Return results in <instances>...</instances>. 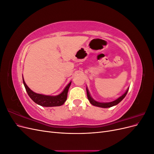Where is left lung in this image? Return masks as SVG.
Returning <instances> with one entry per match:
<instances>
[{"mask_svg": "<svg viewBox=\"0 0 154 154\" xmlns=\"http://www.w3.org/2000/svg\"><path fill=\"white\" fill-rule=\"evenodd\" d=\"M128 89L129 88H128L127 91L125 92V93L124 94H123L122 96H120L119 98H118L116 100L114 101H112V102H109V103H100V102H97V101H94V100H93L92 97H91L90 96V94L89 92H88V91L87 89V88H86L87 90V97H88V101H90V103L94 106H99V107H102V108H109V107H111V106H113L114 105H118L119 102L122 101L124 97L126 96V95H127V92L128 91Z\"/></svg>", "mask_w": 154, "mask_h": 154, "instance_id": "obj_1", "label": "left lung"}]
</instances>
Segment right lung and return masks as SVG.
<instances>
[{
  "label": "right lung",
  "instance_id": "obj_1",
  "mask_svg": "<svg viewBox=\"0 0 154 154\" xmlns=\"http://www.w3.org/2000/svg\"><path fill=\"white\" fill-rule=\"evenodd\" d=\"M23 83H24L27 94L29 95L31 100L36 104L42 106H57L62 105L65 103V101L67 100L69 88L71 84V82H70L67 87L65 88L63 91L59 95L56 96H50L36 94V93L32 92L27 86L24 79H23Z\"/></svg>",
  "mask_w": 154,
  "mask_h": 154
}]
</instances>
